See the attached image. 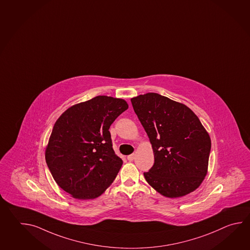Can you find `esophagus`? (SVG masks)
<instances>
[{"instance_id":"obj_1","label":"esophagus","mask_w":250,"mask_h":250,"mask_svg":"<svg viewBox=\"0 0 250 250\" xmlns=\"http://www.w3.org/2000/svg\"><path fill=\"white\" fill-rule=\"evenodd\" d=\"M135 154L134 153H133V154H131V155H129V156H127V159L129 160V161H133V159L135 158Z\"/></svg>"}]
</instances>
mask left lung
I'll use <instances>...</instances> for the list:
<instances>
[{
	"mask_svg": "<svg viewBox=\"0 0 250 250\" xmlns=\"http://www.w3.org/2000/svg\"><path fill=\"white\" fill-rule=\"evenodd\" d=\"M152 146L155 162L144 177L167 198L199 188L208 168L211 139L195 113L181 102L148 92L131 99Z\"/></svg>",
	"mask_w": 250,
	"mask_h": 250,
	"instance_id": "obj_1",
	"label": "left lung"
}]
</instances>
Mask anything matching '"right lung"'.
<instances>
[{"mask_svg": "<svg viewBox=\"0 0 250 250\" xmlns=\"http://www.w3.org/2000/svg\"><path fill=\"white\" fill-rule=\"evenodd\" d=\"M128 108L123 99L97 96L68 107L57 119L45 148L56 184L72 198L93 199L107 189L122 167L108 129Z\"/></svg>", "mask_w": 250, "mask_h": 250, "instance_id": "right-lung-1", "label": "right lung"}]
</instances>
